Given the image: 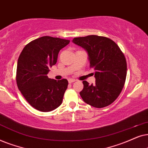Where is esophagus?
I'll use <instances>...</instances> for the list:
<instances>
[{
	"mask_svg": "<svg viewBox=\"0 0 148 148\" xmlns=\"http://www.w3.org/2000/svg\"><path fill=\"white\" fill-rule=\"evenodd\" d=\"M76 81V80H74V79H69L68 80V82H69V83H72V82H75Z\"/></svg>",
	"mask_w": 148,
	"mask_h": 148,
	"instance_id": "esophagus-1",
	"label": "esophagus"
}]
</instances>
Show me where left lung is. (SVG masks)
I'll return each instance as SVG.
<instances>
[{
	"label": "left lung",
	"instance_id": "1",
	"mask_svg": "<svg viewBox=\"0 0 148 148\" xmlns=\"http://www.w3.org/2000/svg\"><path fill=\"white\" fill-rule=\"evenodd\" d=\"M72 42L87 51L90 68L95 70V83L82 81L80 92L83 101L97 108L113 103L123 90L127 77V62L123 53L107 37L90 35L78 37Z\"/></svg>",
	"mask_w": 148,
	"mask_h": 148
}]
</instances>
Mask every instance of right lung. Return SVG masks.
I'll list each match as a JSON object with an SVG mask.
<instances>
[{
  "label": "right lung",
  "mask_w": 148,
  "mask_h": 148,
  "mask_svg": "<svg viewBox=\"0 0 148 148\" xmlns=\"http://www.w3.org/2000/svg\"><path fill=\"white\" fill-rule=\"evenodd\" d=\"M69 43L66 39L42 36L25 45L19 55L17 87L29 105L39 111H52L62 103L68 80L51 79L47 74L57 63L60 51Z\"/></svg>",
  "instance_id": "obj_1"
}]
</instances>
